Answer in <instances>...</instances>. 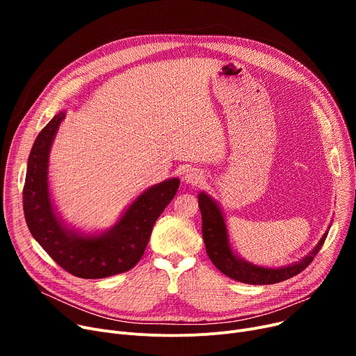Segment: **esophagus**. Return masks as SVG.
<instances>
[{"label":"esophagus","mask_w":356,"mask_h":356,"mask_svg":"<svg viewBox=\"0 0 356 356\" xmlns=\"http://www.w3.org/2000/svg\"><path fill=\"white\" fill-rule=\"evenodd\" d=\"M184 180L186 183H191V184H199L203 181V175L197 168H191L184 173Z\"/></svg>","instance_id":"esophagus-1"}]
</instances>
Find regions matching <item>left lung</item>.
Instances as JSON below:
<instances>
[{
	"label": "left lung",
	"instance_id": "1",
	"mask_svg": "<svg viewBox=\"0 0 356 356\" xmlns=\"http://www.w3.org/2000/svg\"><path fill=\"white\" fill-rule=\"evenodd\" d=\"M199 200V209L202 213V234L207 252L213 263V266L225 275H228L236 282L245 283V284H275L280 282H284L298 273H302L306 267L314 259L317 252L321 251L323 242L327 236V232L322 236L313 251L306 255L302 261L296 264L282 267V268H264L258 267L251 263H247L242 258H239L231 248L228 231L225 225V219L216 204V202L208 196L207 193L200 192L197 196Z\"/></svg>",
	"mask_w": 356,
	"mask_h": 356
}]
</instances>
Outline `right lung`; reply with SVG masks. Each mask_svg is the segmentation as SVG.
I'll use <instances>...</instances> for the list:
<instances>
[{"instance_id":"add662e5","label":"right lung","mask_w":356,"mask_h":356,"mask_svg":"<svg viewBox=\"0 0 356 356\" xmlns=\"http://www.w3.org/2000/svg\"><path fill=\"white\" fill-rule=\"evenodd\" d=\"M65 118L60 111L37 136L27 161L23 208L33 238L65 271L81 278L125 273L141 259L157 218L175 197L180 180L168 179L143 192L102 235L67 229L56 215L49 193L47 167L53 138Z\"/></svg>"}]
</instances>
